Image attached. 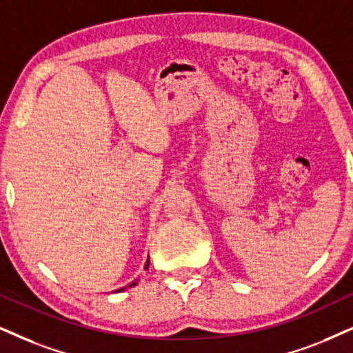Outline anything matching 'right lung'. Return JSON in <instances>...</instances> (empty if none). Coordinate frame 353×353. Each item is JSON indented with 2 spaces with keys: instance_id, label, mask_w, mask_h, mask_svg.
Wrapping results in <instances>:
<instances>
[{
  "instance_id": "obj_1",
  "label": "right lung",
  "mask_w": 353,
  "mask_h": 353,
  "mask_svg": "<svg viewBox=\"0 0 353 353\" xmlns=\"http://www.w3.org/2000/svg\"><path fill=\"white\" fill-rule=\"evenodd\" d=\"M148 267H150V257H148V261H146V264H145V270H148ZM137 282H138V279L135 280V282H132L130 285H127V287H123V288H120V290H115V292H123L125 288H132V287H135Z\"/></svg>"
}]
</instances>
